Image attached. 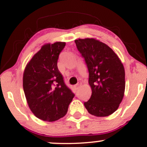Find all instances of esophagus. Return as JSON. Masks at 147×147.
<instances>
[{
    "label": "esophagus",
    "mask_w": 147,
    "mask_h": 147,
    "mask_svg": "<svg viewBox=\"0 0 147 147\" xmlns=\"http://www.w3.org/2000/svg\"><path fill=\"white\" fill-rule=\"evenodd\" d=\"M81 84H81V82H78L77 83V84H76V86H75V87H76V88H78L79 87V86H80V85Z\"/></svg>",
    "instance_id": "obj_1"
}]
</instances>
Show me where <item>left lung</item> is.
Returning a JSON list of instances; mask_svg holds the SVG:
<instances>
[{
    "mask_svg": "<svg viewBox=\"0 0 147 147\" xmlns=\"http://www.w3.org/2000/svg\"><path fill=\"white\" fill-rule=\"evenodd\" d=\"M88 71V83L92 94L84 103L88 113L96 117H108L119 108L123 98L125 69L115 52L95 39L75 40Z\"/></svg>",
    "mask_w": 147,
    "mask_h": 147,
    "instance_id": "obj_1",
    "label": "left lung"
}]
</instances>
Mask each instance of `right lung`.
<instances>
[{
  "instance_id": "1",
  "label": "right lung",
  "mask_w": 147,
  "mask_h": 147,
  "mask_svg": "<svg viewBox=\"0 0 147 147\" xmlns=\"http://www.w3.org/2000/svg\"><path fill=\"white\" fill-rule=\"evenodd\" d=\"M65 42L46 44L26 65L23 88L27 103L38 119L52 122L64 117L75 95L57 67Z\"/></svg>"
}]
</instances>
